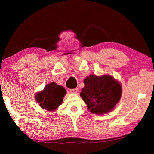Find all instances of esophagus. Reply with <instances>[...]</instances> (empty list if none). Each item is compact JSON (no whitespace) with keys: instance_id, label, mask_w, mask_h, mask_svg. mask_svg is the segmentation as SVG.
Segmentation results:
<instances>
[{"instance_id":"1","label":"esophagus","mask_w":154,"mask_h":154,"mask_svg":"<svg viewBox=\"0 0 154 154\" xmlns=\"http://www.w3.org/2000/svg\"><path fill=\"white\" fill-rule=\"evenodd\" d=\"M70 93H78V89H77V88H75V89H71Z\"/></svg>"}]
</instances>
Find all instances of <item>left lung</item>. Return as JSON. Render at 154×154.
I'll return each mask as SVG.
<instances>
[{
  "instance_id": "1",
  "label": "left lung",
  "mask_w": 154,
  "mask_h": 154,
  "mask_svg": "<svg viewBox=\"0 0 154 154\" xmlns=\"http://www.w3.org/2000/svg\"><path fill=\"white\" fill-rule=\"evenodd\" d=\"M83 83L85 87L80 96L91 113L103 114L111 112L120 101L122 86L119 81L110 75H90L84 79Z\"/></svg>"
}]
</instances>
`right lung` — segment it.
Returning a JSON list of instances; mask_svg holds the SVG:
<instances>
[{
	"instance_id": "obj_1",
	"label": "right lung",
	"mask_w": 154,
	"mask_h": 154,
	"mask_svg": "<svg viewBox=\"0 0 154 154\" xmlns=\"http://www.w3.org/2000/svg\"><path fill=\"white\" fill-rule=\"evenodd\" d=\"M66 93L63 87L52 82L46 85L43 90L35 94V99L42 109L53 112L63 103Z\"/></svg>"
}]
</instances>
